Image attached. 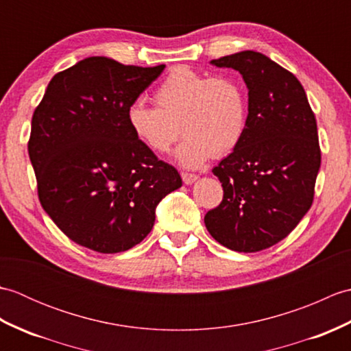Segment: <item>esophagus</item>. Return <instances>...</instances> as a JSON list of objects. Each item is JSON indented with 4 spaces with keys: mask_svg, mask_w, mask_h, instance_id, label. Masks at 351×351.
<instances>
[{
    "mask_svg": "<svg viewBox=\"0 0 351 351\" xmlns=\"http://www.w3.org/2000/svg\"><path fill=\"white\" fill-rule=\"evenodd\" d=\"M181 176H182L184 184H187V185H190V184H193V182H196L197 178H199V176L195 175V173H182Z\"/></svg>",
    "mask_w": 351,
    "mask_h": 351,
    "instance_id": "1",
    "label": "esophagus"
}]
</instances>
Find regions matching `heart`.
<instances>
[{
  "instance_id": "b5f03b06",
  "label": "heart",
  "mask_w": 351,
  "mask_h": 351,
  "mask_svg": "<svg viewBox=\"0 0 351 351\" xmlns=\"http://www.w3.org/2000/svg\"><path fill=\"white\" fill-rule=\"evenodd\" d=\"M156 107L136 101L126 110V122L141 145L166 154L180 137L176 161L196 169L211 158L229 154L240 143L247 126V96L232 77L173 68L156 87Z\"/></svg>"
}]
</instances>
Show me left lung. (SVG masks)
Segmentation results:
<instances>
[{
  "mask_svg": "<svg viewBox=\"0 0 351 351\" xmlns=\"http://www.w3.org/2000/svg\"><path fill=\"white\" fill-rule=\"evenodd\" d=\"M211 64L241 73L249 114L240 143L213 169L225 195L205 226L230 250L259 252L283 240L314 200L322 164L315 116L300 81L261 52Z\"/></svg>",
  "mask_w": 351,
  "mask_h": 351,
  "instance_id": "obj_1",
  "label": "left lung"
}]
</instances>
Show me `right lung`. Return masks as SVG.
<instances>
[{
  "label": "right lung",
  "mask_w": 351,
  "mask_h": 351,
  "mask_svg": "<svg viewBox=\"0 0 351 351\" xmlns=\"http://www.w3.org/2000/svg\"><path fill=\"white\" fill-rule=\"evenodd\" d=\"M166 66L87 57L58 72L32 119L28 155L39 200L72 241L99 253L143 241L178 170L134 137L126 110Z\"/></svg>",
  "instance_id": "right-lung-1"
}]
</instances>
